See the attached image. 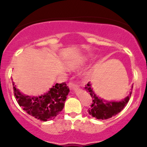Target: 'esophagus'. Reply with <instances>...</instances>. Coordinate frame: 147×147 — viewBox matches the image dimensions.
<instances>
[{"mask_svg": "<svg viewBox=\"0 0 147 147\" xmlns=\"http://www.w3.org/2000/svg\"><path fill=\"white\" fill-rule=\"evenodd\" d=\"M68 86L70 88V89H71V90H72V89L78 88V86L76 85V84H75L74 83H70L68 84Z\"/></svg>", "mask_w": 147, "mask_h": 147, "instance_id": "esophagus-1", "label": "esophagus"}]
</instances>
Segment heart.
Masks as SVG:
<instances>
[{"label": "heart", "mask_w": 147, "mask_h": 147, "mask_svg": "<svg viewBox=\"0 0 147 147\" xmlns=\"http://www.w3.org/2000/svg\"><path fill=\"white\" fill-rule=\"evenodd\" d=\"M88 57H81V58L75 59H69L65 61V66L68 70H75L77 69L82 68L88 62ZM92 73V70H86L81 74V77L84 79H88Z\"/></svg>", "instance_id": "b5f03b06"}]
</instances>
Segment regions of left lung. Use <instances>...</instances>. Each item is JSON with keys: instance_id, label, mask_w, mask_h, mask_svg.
Segmentation results:
<instances>
[{"instance_id": "1", "label": "left lung", "mask_w": 147, "mask_h": 147, "mask_svg": "<svg viewBox=\"0 0 147 147\" xmlns=\"http://www.w3.org/2000/svg\"><path fill=\"white\" fill-rule=\"evenodd\" d=\"M86 90L90 94L92 99L91 107L88 109V113L92 117L97 119H106L116 115L120 111L123 110L132 93L133 86H131L129 95L122 100H106L99 97L95 93L92 86V84L88 82L85 87Z\"/></svg>"}]
</instances>
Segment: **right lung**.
<instances>
[{"mask_svg":"<svg viewBox=\"0 0 147 147\" xmlns=\"http://www.w3.org/2000/svg\"><path fill=\"white\" fill-rule=\"evenodd\" d=\"M14 96L28 114L43 122L55 119L63 110L70 90L65 82L56 84L43 95L30 96L22 93L12 82Z\"/></svg>","mask_w":147,"mask_h":147,"instance_id":"add662e5","label":"right lung"}]
</instances>
